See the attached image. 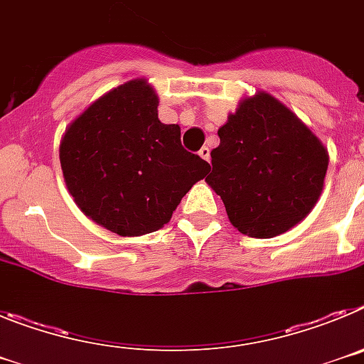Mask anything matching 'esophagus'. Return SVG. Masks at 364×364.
I'll list each match as a JSON object with an SVG mask.
<instances>
[{"label":"esophagus","mask_w":364,"mask_h":364,"mask_svg":"<svg viewBox=\"0 0 364 364\" xmlns=\"http://www.w3.org/2000/svg\"><path fill=\"white\" fill-rule=\"evenodd\" d=\"M210 153H211V151H210V147H202V149L200 151H198V154H200V156H202V159H204V160H208V162H210Z\"/></svg>","instance_id":"obj_1"}]
</instances>
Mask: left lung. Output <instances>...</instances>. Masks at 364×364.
Segmentation results:
<instances>
[{
    "mask_svg": "<svg viewBox=\"0 0 364 364\" xmlns=\"http://www.w3.org/2000/svg\"><path fill=\"white\" fill-rule=\"evenodd\" d=\"M205 182L240 233L272 239L319 200L328 153L319 138L268 92L242 100L218 129Z\"/></svg>",
    "mask_w": 364,
    "mask_h": 364,
    "instance_id": "left-lung-1",
    "label": "left lung"
}]
</instances>
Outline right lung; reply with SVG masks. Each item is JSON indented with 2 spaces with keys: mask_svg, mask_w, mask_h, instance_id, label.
Returning <instances> with one entry per match:
<instances>
[{
  "mask_svg": "<svg viewBox=\"0 0 364 364\" xmlns=\"http://www.w3.org/2000/svg\"><path fill=\"white\" fill-rule=\"evenodd\" d=\"M159 98L131 80L80 114L60 146L69 193L89 218L122 237L156 231L210 171L186 151L180 127L159 120Z\"/></svg>",
  "mask_w": 364,
  "mask_h": 364,
  "instance_id": "right-lung-1",
  "label": "right lung"
}]
</instances>
